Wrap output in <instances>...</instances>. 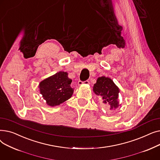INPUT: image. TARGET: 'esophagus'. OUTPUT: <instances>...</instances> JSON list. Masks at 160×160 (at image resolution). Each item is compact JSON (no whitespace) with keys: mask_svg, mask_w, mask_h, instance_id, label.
Segmentation results:
<instances>
[{"mask_svg":"<svg viewBox=\"0 0 160 160\" xmlns=\"http://www.w3.org/2000/svg\"><path fill=\"white\" fill-rule=\"evenodd\" d=\"M78 85L79 86H82V85H87V84H89V81L88 80H86V81H82V80H79L78 81Z\"/></svg>","mask_w":160,"mask_h":160,"instance_id":"obj_1","label":"esophagus"}]
</instances>
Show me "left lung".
Segmentation results:
<instances>
[{
    "label": "left lung",
    "instance_id": "1",
    "mask_svg": "<svg viewBox=\"0 0 160 160\" xmlns=\"http://www.w3.org/2000/svg\"><path fill=\"white\" fill-rule=\"evenodd\" d=\"M93 91L97 95L101 96L104 103L110 105L111 108L118 106L117 101L119 89L112 80L105 77H100L94 84Z\"/></svg>",
    "mask_w": 160,
    "mask_h": 160
}]
</instances>
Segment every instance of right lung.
Returning <instances> with one entry per match:
<instances>
[{"label":"right lung","mask_w":160,"mask_h":160,"mask_svg":"<svg viewBox=\"0 0 160 160\" xmlns=\"http://www.w3.org/2000/svg\"><path fill=\"white\" fill-rule=\"evenodd\" d=\"M67 75L66 72H59L39 83L40 93L48 105L58 106L71 97L74 89Z\"/></svg>","instance_id":"add662e5"}]
</instances>
